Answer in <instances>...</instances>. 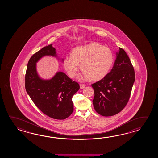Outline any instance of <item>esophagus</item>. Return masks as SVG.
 Wrapping results in <instances>:
<instances>
[{
    "mask_svg": "<svg viewBox=\"0 0 158 158\" xmlns=\"http://www.w3.org/2000/svg\"><path fill=\"white\" fill-rule=\"evenodd\" d=\"M80 86L81 89H84V88H85V85H83V84H80Z\"/></svg>",
    "mask_w": 158,
    "mask_h": 158,
    "instance_id": "obj_1",
    "label": "esophagus"
}]
</instances>
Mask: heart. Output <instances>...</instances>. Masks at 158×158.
Segmentation results:
<instances>
[{"label":"heart","instance_id":"obj_1","mask_svg":"<svg viewBox=\"0 0 158 158\" xmlns=\"http://www.w3.org/2000/svg\"><path fill=\"white\" fill-rule=\"evenodd\" d=\"M114 57L112 51L108 47L98 44H91L76 47L71 56L65 57L64 66L69 76L73 78L80 64L82 74L79 76L81 80L89 78L99 80L104 78L110 70Z\"/></svg>","mask_w":158,"mask_h":158}]
</instances>
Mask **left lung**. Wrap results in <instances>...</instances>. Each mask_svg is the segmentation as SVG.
Listing matches in <instances>:
<instances>
[{"mask_svg": "<svg viewBox=\"0 0 158 158\" xmlns=\"http://www.w3.org/2000/svg\"><path fill=\"white\" fill-rule=\"evenodd\" d=\"M111 71L103 78L91 84L94 109L103 116L121 112L128 103L135 81V73L128 55L119 48Z\"/></svg>", "mask_w": 158, "mask_h": 158, "instance_id": "8db88e82", "label": "left lung"}]
</instances>
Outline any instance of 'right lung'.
I'll use <instances>...</instances> for the list:
<instances>
[{
    "instance_id": "1",
    "label": "right lung",
    "mask_w": 158,
    "mask_h": 158,
    "mask_svg": "<svg viewBox=\"0 0 158 158\" xmlns=\"http://www.w3.org/2000/svg\"><path fill=\"white\" fill-rule=\"evenodd\" d=\"M55 50L50 44L32 55L27 65L25 86L34 103L44 114L54 119L64 120L73 111L72 98L79 90V84L62 72H57L50 80H42L36 70L37 61L44 56H56Z\"/></svg>"
}]
</instances>
